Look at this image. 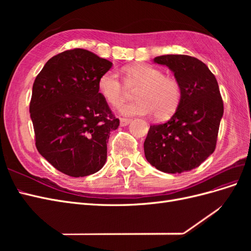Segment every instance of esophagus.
Instances as JSON below:
<instances>
[{
	"instance_id": "34e87169",
	"label": "esophagus",
	"mask_w": 251,
	"mask_h": 251,
	"mask_svg": "<svg viewBox=\"0 0 251 251\" xmlns=\"http://www.w3.org/2000/svg\"><path fill=\"white\" fill-rule=\"evenodd\" d=\"M130 123H131V119L120 118V126H127Z\"/></svg>"
}]
</instances>
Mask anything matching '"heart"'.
<instances>
[{
	"label": "heart",
	"instance_id": "b5f03b06",
	"mask_svg": "<svg viewBox=\"0 0 251 251\" xmlns=\"http://www.w3.org/2000/svg\"><path fill=\"white\" fill-rule=\"evenodd\" d=\"M127 78L138 83L137 101L121 105L125 115H151L157 119L170 117L177 110L181 100L180 83L173 77L164 76L161 70L149 65L138 64L126 69ZM98 90L113 107H119L126 97V88L114 71L103 73L98 79Z\"/></svg>",
	"mask_w": 251,
	"mask_h": 251
}]
</instances>
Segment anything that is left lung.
Masks as SVG:
<instances>
[{"mask_svg": "<svg viewBox=\"0 0 251 251\" xmlns=\"http://www.w3.org/2000/svg\"><path fill=\"white\" fill-rule=\"evenodd\" d=\"M168 66L181 87L178 108L169 121L150 126L144 140L147 160L159 171H191L216 149L224 107L215 75L198 58L168 54L154 58Z\"/></svg>", "mask_w": 251, "mask_h": 251, "instance_id": "left-lung-1", "label": "left lung"}]
</instances>
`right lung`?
I'll return each mask as SVG.
<instances>
[{
    "label": "right lung",
    "mask_w": 251,
    "mask_h": 251,
    "mask_svg": "<svg viewBox=\"0 0 251 251\" xmlns=\"http://www.w3.org/2000/svg\"><path fill=\"white\" fill-rule=\"evenodd\" d=\"M112 65L75 48L51 57L33 82L29 112L36 149L68 176H89L107 160V142L119 119L97 83Z\"/></svg>",
    "instance_id": "1"
}]
</instances>
